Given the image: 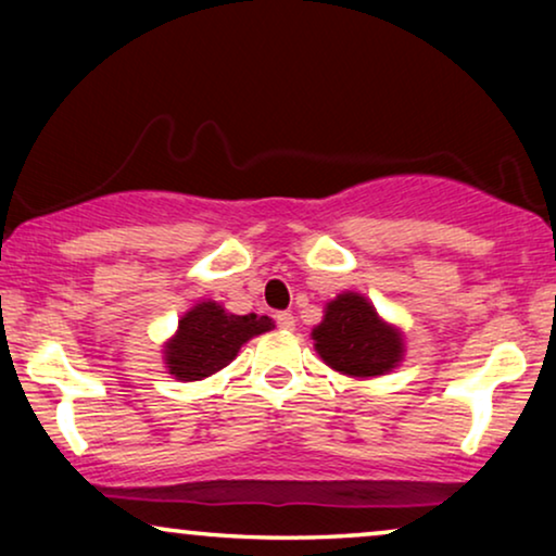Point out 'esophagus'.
Returning a JSON list of instances; mask_svg holds the SVG:
<instances>
[{"label": "esophagus", "mask_w": 556, "mask_h": 556, "mask_svg": "<svg viewBox=\"0 0 556 556\" xmlns=\"http://www.w3.org/2000/svg\"><path fill=\"white\" fill-rule=\"evenodd\" d=\"M276 324L283 331H293L295 329V316L288 314V311H280V314H276Z\"/></svg>", "instance_id": "esophagus-1"}]
</instances>
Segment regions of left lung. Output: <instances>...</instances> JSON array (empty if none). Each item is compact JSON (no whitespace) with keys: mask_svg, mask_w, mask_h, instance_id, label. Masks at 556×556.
Listing matches in <instances>:
<instances>
[{"mask_svg":"<svg viewBox=\"0 0 556 556\" xmlns=\"http://www.w3.org/2000/svg\"><path fill=\"white\" fill-rule=\"evenodd\" d=\"M314 346L331 369L349 377H379L405 356L400 329L379 318L362 293L344 291L326 303L324 321L311 331Z\"/></svg>","mask_w":556,"mask_h":556,"instance_id":"1","label":"left lung"}]
</instances>
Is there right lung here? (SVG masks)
I'll list each match as a JSON object with an SVG mask.
<instances>
[{
  "mask_svg": "<svg viewBox=\"0 0 556 556\" xmlns=\"http://www.w3.org/2000/svg\"><path fill=\"white\" fill-rule=\"evenodd\" d=\"M268 316H238L215 301H202L179 318V329L164 344V364L181 382H197L225 369L240 346L273 329Z\"/></svg>",
  "mask_w": 556,
  "mask_h": 556,
  "instance_id": "right-lung-1",
  "label": "right lung"
}]
</instances>
